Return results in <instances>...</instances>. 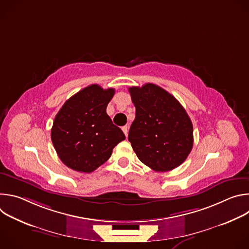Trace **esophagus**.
I'll use <instances>...</instances> for the list:
<instances>
[{
  "mask_svg": "<svg viewBox=\"0 0 249 249\" xmlns=\"http://www.w3.org/2000/svg\"><path fill=\"white\" fill-rule=\"evenodd\" d=\"M128 129H129V127L128 126H124V127H122V130H123V132H124V134H125V136L127 137V135H128Z\"/></svg>",
  "mask_w": 249,
  "mask_h": 249,
  "instance_id": "34e87169",
  "label": "esophagus"
}]
</instances>
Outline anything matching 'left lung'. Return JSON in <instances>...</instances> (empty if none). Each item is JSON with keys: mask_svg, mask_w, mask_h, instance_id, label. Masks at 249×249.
Masks as SVG:
<instances>
[{"mask_svg": "<svg viewBox=\"0 0 249 249\" xmlns=\"http://www.w3.org/2000/svg\"><path fill=\"white\" fill-rule=\"evenodd\" d=\"M136 107L128 140L139 160L155 171L179 166L193 147V126L183 106L154 84L129 88Z\"/></svg>", "mask_w": 249, "mask_h": 249, "instance_id": "obj_1", "label": "left lung"}]
</instances>
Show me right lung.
<instances>
[{"label": "right lung", "instance_id": "obj_1", "mask_svg": "<svg viewBox=\"0 0 249 249\" xmlns=\"http://www.w3.org/2000/svg\"><path fill=\"white\" fill-rule=\"evenodd\" d=\"M114 93V89L90 85L70 97L57 113L51 140L58 157L68 167L92 172L125 140L122 130L106 113Z\"/></svg>", "mask_w": 249, "mask_h": 249}]
</instances>
